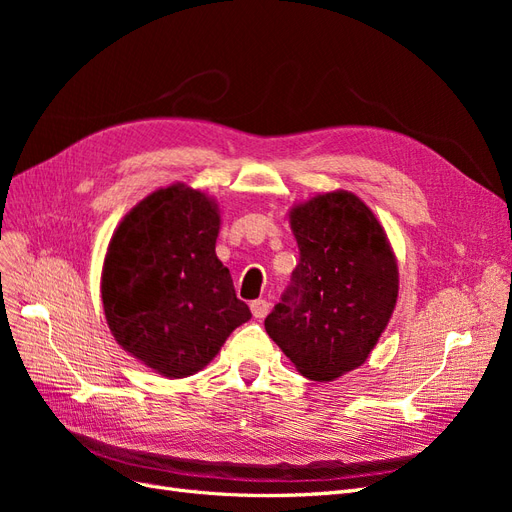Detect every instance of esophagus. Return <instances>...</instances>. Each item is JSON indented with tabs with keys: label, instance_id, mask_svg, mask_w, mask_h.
Returning <instances> with one entry per match:
<instances>
[{
	"label": "esophagus",
	"instance_id": "obj_1",
	"mask_svg": "<svg viewBox=\"0 0 512 512\" xmlns=\"http://www.w3.org/2000/svg\"><path fill=\"white\" fill-rule=\"evenodd\" d=\"M250 309H252L254 318H258V320L265 318L269 314V301L267 299H256V301L250 303Z\"/></svg>",
	"mask_w": 512,
	"mask_h": 512
}]
</instances>
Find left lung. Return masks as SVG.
<instances>
[{
	"label": "left lung",
	"instance_id": "obj_1",
	"mask_svg": "<svg viewBox=\"0 0 512 512\" xmlns=\"http://www.w3.org/2000/svg\"><path fill=\"white\" fill-rule=\"evenodd\" d=\"M299 262L265 318L273 342L301 374L335 380L365 363L397 301V262L376 215L348 192L294 207Z\"/></svg>",
	"mask_w": 512,
	"mask_h": 512
}]
</instances>
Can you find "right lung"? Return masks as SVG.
Returning <instances> with one entry per match:
<instances>
[{
	"label": "right lung",
	"mask_w": 512,
	"mask_h": 512,
	"mask_svg": "<svg viewBox=\"0 0 512 512\" xmlns=\"http://www.w3.org/2000/svg\"><path fill=\"white\" fill-rule=\"evenodd\" d=\"M220 215L183 185L138 203L108 245L102 303L117 342L166 378L203 369L252 318L215 256Z\"/></svg>",
	"instance_id": "right-lung-1"
}]
</instances>
